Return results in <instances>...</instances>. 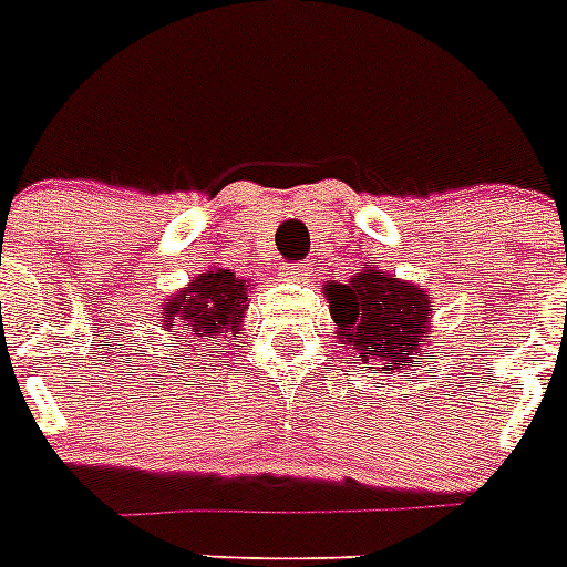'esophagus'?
<instances>
[{
	"label": "esophagus",
	"mask_w": 567,
	"mask_h": 567,
	"mask_svg": "<svg viewBox=\"0 0 567 567\" xmlns=\"http://www.w3.org/2000/svg\"><path fill=\"white\" fill-rule=\"evenodd\" d=\"M279 277H285L288 279V282H299V279H308V268H305L302 262H293V265H285L282 268V274H279Z\"/></svg>",
	"instance_id": "1"
}]
</instances>
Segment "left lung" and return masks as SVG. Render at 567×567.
I'll use <instances>...</instances> for the list:
<instances>
[{
  "mask_svg": "<svg viewBox=\"0 0 567 567\" xmlns=\"http://www.w3.org/2000/svg\"><path fill=\"white\" fill-rule=\"evenodd\" d=\"M324 299L337 322L339 351L353 362H382V371H408L425 353L433 331L431 290L368 265L348 282L324 285Z\"/></svg>",
  "mask_w": 567,
  "mask_h": 567,
  "instance_id": "1",
  "label": "left lung"
}]
</instances>
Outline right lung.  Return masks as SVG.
<instances>
[{
    "mask_svg": "<svg viewBox=\"0 0 567 567\" xmlns=\"http://www.w3.org/2000/svg\"><path fill=\"white\" fill-rule=\"evenodd\" d=\"M248 293H254L248 279L228 268L210 265L196 274L162 302L159 328L167 333L165 348H174L179 357H194V362L225 353L245 331Z\"/></svg>",
    "mask_w": 567,
    "mask_h": 567,
    "instance_id": "obj_1",
    "label": "right lung"
}]
</instances>
